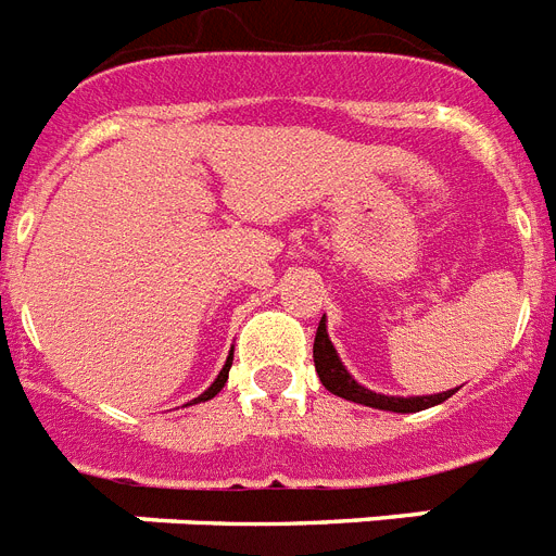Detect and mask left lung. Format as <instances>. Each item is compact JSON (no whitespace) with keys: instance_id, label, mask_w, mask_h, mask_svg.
<instances>
[{"instance_id":"1","label":"left lung","mask_w":556,"mask_h":556,"mask_svg":"<svg viewBox=\"0 0 556 556\" xmlns=\"http://www.w3.org/2000/svg\"><path fill=\"white\" fill-rule=\"evenodd\" d=\"M313 358H315V372L318 379L330 393L341 399H350V402L367 404V407H379V410H393V413H416L425 410V407H433V404H442L445 399H451L456 390H447V393H437V396H410V399H399V396H381V393H372V390L362 388L358 381L344 370V364L336 355V348H332L330 336H327V327H324V318L315 330V344H313Z\"/></svg>"}]
</instances>
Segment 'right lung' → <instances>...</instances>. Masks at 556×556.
I'll return each mask as SVG.
<instances>
[{
    "instance_id": "obj_1",
    "label": "right lung",
    "mask_w": 556,
    "mask_h": 556,
    "mask_svg": "<svg viewBox=\"0 0 556 556\" xmlns=\"http://www.w3.org/2000/svg\"><path fill=\"white\" fill-rule=\"evenodd\" d=\"M229 367H232V353H229V358H226L224 370H220V376H217V379H215V384H212V388H208L206 393H201V396L194 399V402H206V399H215L217 393H220V390H224L226 379H229Z\"/></svg>"
}]
</instances>
